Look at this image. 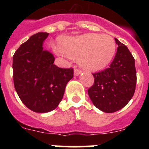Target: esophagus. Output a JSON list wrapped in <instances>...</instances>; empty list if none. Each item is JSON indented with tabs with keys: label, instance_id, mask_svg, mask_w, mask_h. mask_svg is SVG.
Instances as JSON below:
<instances>
[{
	"label": "esophagus",
	"instance_id": "34e87169",
	"mask_svg": "<svg viewBox=\"0 0 149 149\" xmlns=\"http://www.w3.org/2000/svg\"><path fill=\"white\" fill-rule=\"evenodd\" d=\"M81 73V71L80 70L79 68H77V67H75V68H74V75L77 76L79 75Z\"/></svg>",
	"mask_w": 149,
	"mask_h": 149
}]
</instances>
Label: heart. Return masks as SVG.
Instances as JSON below:
<instances>
[{
    "mask_svg": "<svg viewBox=\"0 0 149 149\" xmlns=\"http://www.w3.org/2000/svg\"><path fill=\"white\" fill-rule=\"evenodd\" d=\"M116 42L107 34L86 33L68 37L62 42V52L89 70L104 68L113 58Z\"/></svg>",
    "mask_w": 149,
    "mask_h": 149,
    "instance_id": "obj_1",
    "label": "heart"
}]
</instances>
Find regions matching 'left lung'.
Segmentation results:
<instances>
[{"mask_svg": "<svg viewBox=\"0 0 149 149\" xmlns=\"http://www.w3.org/2000/svg\"><path fill=\"white\" fill-rule=\"evenodd\" d=\"M116 54L109 68L93 73L94 84L88 89L93 104L105 113L118 111L128 103L135 92L136 72L131 53L116 38Z\"/></svg>", "mask_w": 149, "mask_h": 149, "instance_id": "8db88e82", "label": "left lung"}]
</instances>
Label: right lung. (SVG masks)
Wrapping results in <instances>:
<instances>
[{"label": "right lung", "instance_id": "1", "mask_svg": "<svg viewBox=\"0 0 149 149\" xmlns=\"http://www.w3.org/2000/svg\"><path fill=\"white\" fill-rule=\"evenodd\" d=\"M48 33H38L21 45L13 55V82L17 94L27 108L47 113L58 106L67 83L74 76L72 68H59L54 57L44 51Z\"/></svg>", "mask_w": 149, "mask_h": 149}]
</instances>
